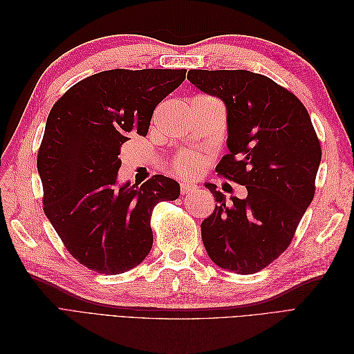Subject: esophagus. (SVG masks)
<instances>
[{"label": "esophagus", "mask_w": 354, "mask_h": 354, "mask_svg": "<svg viewBox=\"0 0 354 354\" xmlns=\"http://www.w3.org/2000/svg\"><path fill=\"white\" fill-rule=\"evenodd\" d=\"M196 190V186L195 185H192V183H186V181H183V183L180 185V192H181V195H189V194H192V192H195Z\"/></svg>", "instance_id": "esophagus-1"}]
</instances>
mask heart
<instances>
[{"label": "heart", "mask_w": 354, "mask_h": 354, "mask_svg": "<svg viewBox=\"0 0 354 354\" xmlns=\"http://www.w3.org/2000/svg\"><path fill=\"white\" fill-rule=\"evenodd\" d=\"M211 160V153L207 151H194L186 149L171 159V167L177 176L192 178L199 176L205 169Z\"/></svg>", "instance_id": "heart-1"}]
</instances>
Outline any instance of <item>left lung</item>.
<instances>
[{
    "instance_id": "8db88e82",
    "label": "left lung",
    "mask_w": 354,
    "mask_h": 354,
    "mask_svg": "<svg viewBox=\"0 0 354 354\" xmlns=\"http://www.w3.org/2000/svg\"><path fill=\"white\" fill-rule=\"evenodd\" d=\"M187 80L226 104L230 152L216 171L248 192L226 203L207 183L217 203L201 224L203 245L221 269L257 273L288 248L313 201L320 142L306 106L264 75L190 69Z\"/></svg>"
}]
</instances>
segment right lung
Returning a JSON list of instances; mask_svg holds the SVG:
<instances>
[{"mask_svg":"<svg viewBox=\"0 0 354 354\" xmlns=\"http://www.w3.org/2000/svg\"><path fill=\"white\" fill-rule=\"evenodd\" d=\"M186 69H112L81 80L47 118L37 167L44 212L65 248L87 269L120 274L140 264L153 243L152 211L176 201L173 178L152 176L116 187L121 146L146 136L156 106Z\"/></svg>","mask_w":354,"mask_h":354,"instance_id":"obj_1","label":"right lung"}]
</instances>
